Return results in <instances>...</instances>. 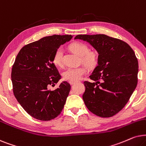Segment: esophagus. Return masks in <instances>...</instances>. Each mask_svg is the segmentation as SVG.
<instances>
[{"mask_svg":"<svg viewBox=\"0 0 146 146\" xmlns=\"http://www.w3.org/2000/svg\"><path fill=\"white\" fill-rule=\"evenodd\" d=\"M77 82H78V81H70V84L71 85H74V84H75V83H77Z\"/></svg>","mask_w":146,"mask_h":146,"instance_id":"esophagus-1","label":"esophagus"}]
</instances>
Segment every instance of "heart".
Listing matches in <instances>:
<instances>
[{"instance_id": "1", "label": "heart", "mask_w": 146, "mask_h": 146, "mask_svg": "<svg viewBox=\"0 0 146 146\" xmlns=\"http://www.w3.org/2000/svg\"><path fill=\"white\" fill-rule=\"evenodd\" d=\"M69 48L73 53L80 56L81 61L89 67H93L98 63V55L95 50H89L88 46L82 42H73L69 44ZM53 62L57 67L63 65V50L61 47L57 48L53 56ZM87 65H82L77 67H70L63 72V78L70 81L80 79L87 72Z\"/></svg>"}]
</instances>
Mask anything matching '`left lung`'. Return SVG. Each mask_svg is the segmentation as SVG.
I'll return each instance as SVG.
<instances>
[{"mask_svg":"<svg viewBox=\"0 0 146 146\" xmlns=\"http://www.w3.org/2000/svg\"><path fill=\"white\" fill-rule=\"evenodd\" d=\"M98 52V65L85 81L83 100L91 113L112 117L124 108L137 84L138 61L129 44L106 35H79Z\"/></svg>","mask_w":146,"mask_h":146,"instance_id":"8db88e82","label":"left lung"}]
</instances>
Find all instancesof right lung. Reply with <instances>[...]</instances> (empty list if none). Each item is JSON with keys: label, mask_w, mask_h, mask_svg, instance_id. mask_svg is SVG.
<instances>
[{"label": "right lung", "mask_w": 146, "mask_h": 146, "mask_svg": "<svg viewBox=\"0 0 146 146\" xmlns=\"http://www.w3.org/2000/svg\"><path fill=\"white\" fill-rule=\"evenodd\" d=\"M71 35L45 36L23 46L13 65L11 80L17 100L33 117L50 121L60 115L69 96L71 85L63 81L57 89H48L60 79L53 56Z\"/></svg>", "instance_id": "1"}]
</instances>
